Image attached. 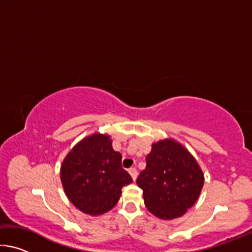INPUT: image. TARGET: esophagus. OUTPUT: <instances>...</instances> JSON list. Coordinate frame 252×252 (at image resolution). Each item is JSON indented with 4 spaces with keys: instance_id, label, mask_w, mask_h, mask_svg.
I'll list each match as a JSON object with an SVG mask.
<instances>
[{
    "instance_id": "34e87169",
    "label": "esophagus",
    "mask_w": 252,
    "mask_h": 252,
    "mask_svg": "<svg viewBox=\"0 0 252 252\" xmlns=\"http://www.w3.org/2000/svg\"><path fill=\"white\" fill-rule=\"evenodd\" d=\"M129 173L132 177V179H133V181H135L136 178H138V171H136V169H134V168L129 169Z\"/></svg>"
}]
</instances>
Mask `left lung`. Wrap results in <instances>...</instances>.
I'll return each mask as SVG.
<instances>
[{
    "label": "left lung",
    "instance_id": "1",
    "mask_svg": "<svg viewBox=\"0 0 252 252\" xmlns=\"http://www.w3.org/2000/svg\"><path fill=\"white\" fill-rule=\"evenodd\" d=\"M204 174L197 160L174 139L152 143L147 167L136 179L144 204L157 218L182 217L201 193Z\"/></svg>",
    "mask_w": 252,
    "mask_h": 252
}]
</instances>
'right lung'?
<instances>
[{
  "label": "right lung",
  "instance_id": "1",
  "mask_svg": "<svg viewBox=\"0 0 252 252\" xmlns=\"http://www.w3.org/2000/svg\"><path fill=\"white\" fill-rule=\"evenodd\" d=\"M122 156L112 148L108 134L85 136L61 164V182L66 197L80 211L100 216L110 211L132 178L121 165Z\"/></svg>",
  "mask_w": 252,
  "mask_h": 252
}]
</instances>
